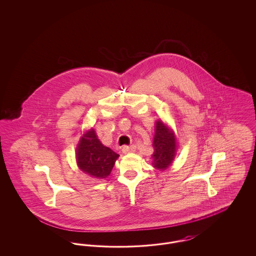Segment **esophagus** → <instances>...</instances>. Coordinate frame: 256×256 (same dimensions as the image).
<instances>
[{
    "label": "esophagus",
    "mask_w": 256,
    "mask_h": 256,
    "mask_svg": "<svg viewBox=\"0 0 256 256\" xmlns=\"http://www.w3.org/2000/svg\"><path fill=\"white\" fill-rule=\"evenodd\" d=\"M135 152V146L132 145V146H124L122 148V154H128V152Z\"/></svg>",
    "instance_id": "34e87169"
}]
</instances>
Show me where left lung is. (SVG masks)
Instances as JSON below:
<instances>
[{
  "label": "left lung",
  "mask_w": 256,
  "mask_h": 256,
  "mask_svg": "<svg viewBox=\"0 0 256 256\" xmlns=\"http://www.w3.org/2000/svg\"><path fill=\"white\" fill-rule=\"evenodd\" d=\"M154 152L152 154V165L158 170H166L176 156V137L170 128L162 122L158 121L154 138Z\"/></svg>",
  "instance_id": "left-lung-1"
}]
</instances>
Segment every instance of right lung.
I'll return each mask as SVG.
<instances>
[{"label":"right lung","mask_w":256,"mask_h":256,"mask_svg":"<svg viewBox=\"0 0 256 256\" xmlns=\"http://www.w3.org/2000/svg\"><path fill=\"white\" fill-rule=\"evenodd\" d=\"M118 158V154L98 141L94 130L84 134L76 148V162L80 169L97 178H106Z\"/></svg>","instance_id":"obj_1"}]
</instances>
